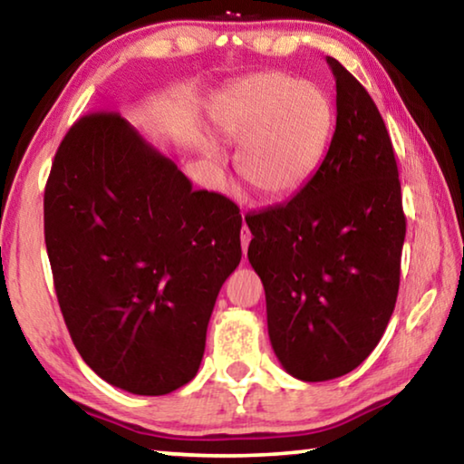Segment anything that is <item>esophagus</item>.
Returning a JSON list of instances; mask_svg holds the SVG:
<instances>
[{"label": "esophagus", "instance_id": "esophagus-1", "mask_svg": "<svg viewBox=\"0 0 464 464\" xmlns=\"http://www.w3.org/2000/svg\"><path fill=\"white\" fill-rule=\"evenodd\" d=\"M249 241H251V231L247 229V225L243 223V227H241V247H243V256L247 254V246H249Z\"/></svg>", "mask_w": 464, "mask_h": 464}]
</instances>
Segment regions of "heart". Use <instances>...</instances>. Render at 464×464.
Returning <instances> with one entry per match:
<instances>
[{
	"label": "heart",
	"instance_id": "1",
	"mask_svg": "<svg viewBox=\"0 0 464 464\" xmlns=\"http://www.w3.org/2000/svg\"><path fill=\"white\" fill-rule=\"evenodd\" d=\"M210 121L225 143L239 147L235 168L241 184L264 202L290 198L324 163L334 135V102L321 85L282 73L233 83L210 106ZM207 161L218 163L215 145Z\"/></svg>",
	"mask_w": 464,
	"mask_h": 464
}]
</instances>
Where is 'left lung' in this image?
<instances>
[{"label":"left lung","instance_id":"1","mask_svg":"<svg viewBox=\"0 0 464 464\" xmlns=\"http://www.w3.org/2000/svg\"><path fill=\"white\" fill-rule=\"evenodd\" d=\"M335 132L317 174L280 207L247 215L274 354L304 382L354 371L395 309L405 241L401 184L379 108L340 61Z\"/></svg>","mask_w":464,"mask_h":464}]
</instances>
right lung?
I'll use <instances>...</instances> for the list:
<instances>
[{
    "label": "right lung",
    "mask_w": 464,
    "mask_h": 464,
    "mask_svg": "<svg viewBox=\"0 0 464 464\" xmlns=\"http://www.w3.org/2000/svg\"><path fill=\"white\" fill-rule=\"evenodd\" d=\"M239 231L229 198L192 190L121 114L82 116L46 179L44 243L85 364L135 395L190 382L218 290L241 260Z\"/></svg>",
    "instance_id": "obj_1"
}]
</instances>
